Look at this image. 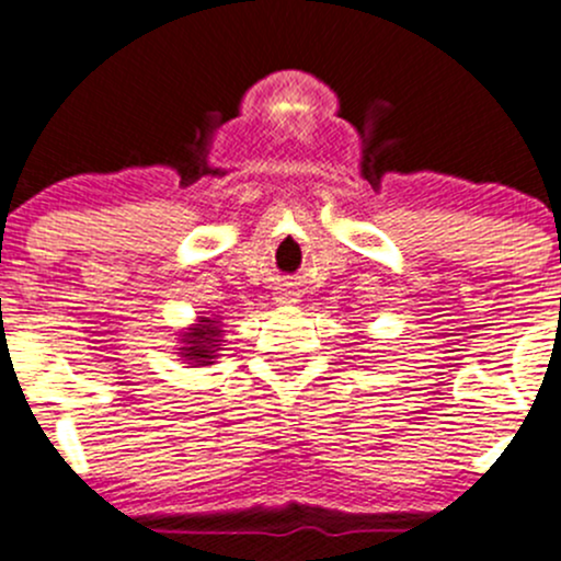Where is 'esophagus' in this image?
Segmentation results:
<instances>
[{"mask_svg":"<svg viewBox=\"0 0 561 561\" xmlns=\"http://www.w3.org/2000/svg\"><path fill=\"white\" fill-rule=\"evenodd\" d=\"M278 302H297V299H294V291L283 288V291H278Z\"/></svg>","mask_w":561,"mask_h":561,"instance_id":"1","label":"esophagus"}]
</instances>
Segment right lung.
<instances>
[{
  "instance_id": "right-lung-1",
  "label": "right lung",
  "mask_w": 561,
  "mask_h": 561,
  "mask_svg": "<svg viewBox=\"0 0 561 561\" xmlns=\"http://www.w3.org/2000/svg\"><path fill=\"white\" fill-rule=\"evenodd\" d=\"M220 335H224V324L218 319L202 316L198 324L187 327V332H182L180 341L185 346H180V357H185L191 365H213L215 357H218Z\"/></svg>"
}]
</instances>
